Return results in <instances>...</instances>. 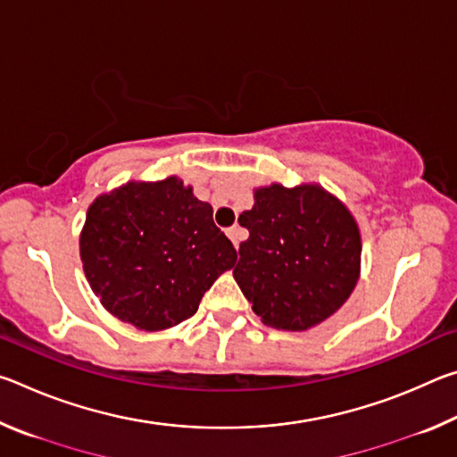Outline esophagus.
I'll list each match as a JSON object with an SVG mask.
<instances>
[{
  "mask_svg": "<svg viewBox=\"0 0 457 457\" xmlns=\"http://www.w3.org/2000/svg\"><path fill=\"white\" fill-rule=\"evenodd\" d=\"M226 234H228V237L231 239V242H234L236 247L239 245V242H242V229H239L237 226H231V228L226 231Z\"/></svg>",
  "mask_w": 457,
  "mask_h": 457,
  "instance_id": "obj_1",
  "label": "esophagus"
}]
</instances>
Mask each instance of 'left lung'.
Instances as JSON below:
<instances>
[{"label": "left lung", "instance_id": "1", "mask_svg": "<svg viewBox=\"0 0 457 457\" xmlns=\"http://www.w3.org/2000/svg\"><path fill=\"white\" fill-rule=\"evenodd\" d=\"M234 278L252 311L278 330H308L335 314L361 276V229L343 201L319 183L253 189L239 215Z\"/></svg>", "mask_w": 457, "mask_h": 457}]
</instances>
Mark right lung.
Instances as JSON below:
<instances>
[{
    "label": "right lung",
    "mask_w": 457,
    "mask_h": 457,
    "mask_svg": "<svg viewBox=\"0 0 457 457\" xmlns=\"http://www.w3.org/2000/svg\"><path fill=\"white\" fill-rule=\"evenodd\" d=\"M236 258L234 244L213 223V207L177 175L103 193L80 231L82 268L100 304L146 332L195 314Z\"/></svg>",
    "instance_id": "right-lung-1"
}]
</instances>
